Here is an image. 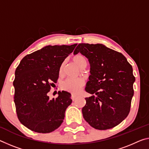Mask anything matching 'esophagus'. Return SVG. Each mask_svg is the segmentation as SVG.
I'll use <instances>...</instances> for the list:
<instances>
[{
    "label": "esophagus",
    "instance_id": "obj_1",
    "mask_svg": "<svg viewBox=\"0 0 149 149\" xmlns=\"http://www.w3.org/2000/svg\"><path fill=\"white\" fill-rule=\"evenodd\" d=\"M77 95H74V94H72V96H71V98H72V100L73 101H74V100H75V99L77 98Z\"/></svg>",
    "mask_w": 149,
    "mask_h": 149
}]
</instances>
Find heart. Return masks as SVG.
<instances>
[{
    "label": "heart",
    "mask_w": 149,
    "mask_h": 149,
    "mask_svg": "<svg viewBox=\"0 0 149 149\" xmlns=\"http://www.w3.org/2000/svg\"><path fill=\"white\" fill-rule=\"evenodd\" d=\"M73 61L80 68H84L87 65L86 58L81 55H77L74 56L73 58ZM63 66H64V63H62L60 68V72H62ZM84 84V80L81 77H79V78H68L62 82V88L65 91L75 93H77L81 89Z\"/></svg>",
    "instance_id": "b5f03b06"
}]
</instances>
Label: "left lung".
<instances>
[{"mask_svg":"<svg viewBox=\"0 0 149 149\" xmlns=\"http://www.w3.org/2000/svg\"><path fill=\"white\" fill-rule=\"evenodd\" d=\"M86 56L90 74L82 108L84 119L98 130L117 126L127 117L131 109L135 77L133 68L121 53L101 44H79L74 52Z\"/></svg>","mask_w":149,"mask_h":149,"instance_id":"1","label":"left lung"}]
</instances>
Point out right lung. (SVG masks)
<instances>
[{
    "instance_id": "1",
    "label": "right lung",
    "mask_w": 149,
    "mask_h": 149,
    "mask_svg": "<svg viewBox=\"0 0 149 149\" xmlns=\"http://www.w3.org/2000/svg\"><path fill=\"white\" fill-rule=\"evenodd\" d=\"M77 44L46 46L22 58L15 71V101L18 119L36 133H48L57 129L72 102L71 94L58 91L49 100L48 93L57 82L60 68Z\"/></svg>"
}]
</instances>
